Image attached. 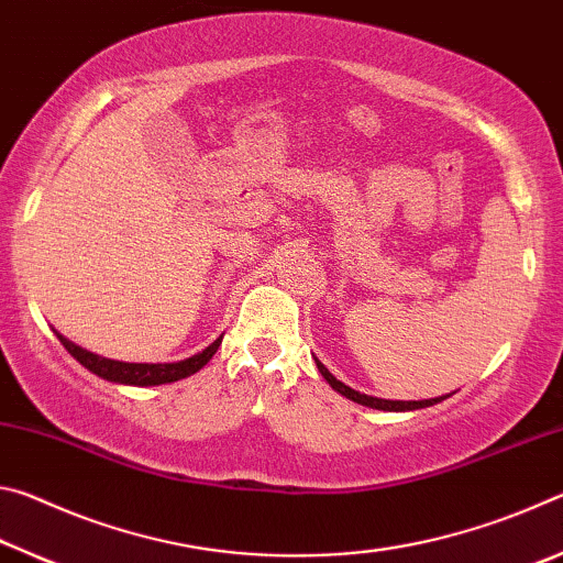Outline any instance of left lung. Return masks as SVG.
<instances>
[{"label":"left lung","mask_w":563,"mask_h":563,"mask_svg":"<svg viewBox=\"0 0 563 563\" xmlns=\"http://www.w3.org/2000/svg\"><path fill=\"white\" fill-rule=\"evenodd\" d=\"M316 362H318V369H320V375L328 379V385H330L332 389H338V393H340L342 397L352 399V402H357V405H365V407H373V409H387V412H407V409H422V407H432V405L442 402V399L450 397V395H446V397H434V399H419V402H399V399H379V397L360 395V393H355V389H350L347 385H342L340 379L332 377V375L328 373V367L322 365L320 360H316Z\"/></svg>","instance_id":"1"}]
</instances>
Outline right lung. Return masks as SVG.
Listing matches in <instances>:
<instances>
[{"label":"right lung","instance_id":"add662e5","mask_svg":"<svg viewBox=\"0 0 563 563\" xmlns=\"http://www.w3.org/2000/svg\"><path fill=\"white\" fill-rule=\"evenodd\" d=\"M56 338H59L62 345L71 352V357L79 360L81 365L91 369L93 375L109 379V383L136 385V387L176 383V379H184L188 375L198 373V369H201L206 362L216 355V350L221 347V340H223V338H218L203 352H198V355L188 357V360L166 362V365H146V362L141 365V362H119V360H107V357L93 355V352H87V350H81L79 345H74V342H69L64 335H59V332H56Z\"/></svg>","mask_w":563,"mask_h":563}]
</instances>
